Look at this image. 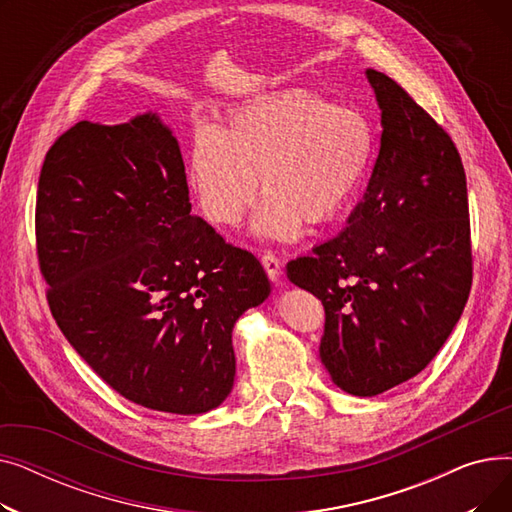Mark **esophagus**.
<instances>
[{"label":"esophagus","mask_w":512,"mask_h":512,"mask_svg":"<svg viewBox=\"0 0 512 512\" xmlns=\"http://www.w3.org/2000/svg\"><path fill=\"white\" fill-rule=\"evenodd\" d=\"M261 263H263V267H265L267 276H270V280L276 282V284H280V280H282V261H280L272 251H267V253H263Z\"/></svg>","instance_id":"esophagus-1"}]
</instances>
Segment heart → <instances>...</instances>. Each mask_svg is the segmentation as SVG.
<instances>
[{
  "mask_svg": "<svg viewBox=\"0 0 512 512\" xmlns=\"http://www.w3.org/2000/svg\"><path fill=\"white\" fill-rule=\"evenodd\" d=\"M373 145V126L357 107L282 91L240 107L222 128L197 124L188 184L205 220L220 228L238 226L261 188L255 232L292 240L303 222L328 224L351 201Z\"/></svg>",
  "mask_w": 512,
  "mask_h": 512,
  "instance_id": "1",
  "label": "heart"
}]
</instances>
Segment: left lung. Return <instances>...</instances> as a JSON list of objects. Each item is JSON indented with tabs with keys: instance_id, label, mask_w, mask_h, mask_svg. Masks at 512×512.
<instances>
[{
	"instance_id": "left-lung-1",
	"label": "left lung",
	"mask_w": 512,
	"mask_h": 512,
	"mask_svg": "<svg viewBox=\"0 0 512 512\" xmlns=\"http://www.w3.org/2000/svg\"><path fill=\"white\" fill-rule=\"evenodd\" d=\"M380 153L346 228L286 265L324 303L319 357L353 396L382 394L427 367L469 299L471 230L463 161L442 126L378 70Z\"/></svg>"
}]
</instances>
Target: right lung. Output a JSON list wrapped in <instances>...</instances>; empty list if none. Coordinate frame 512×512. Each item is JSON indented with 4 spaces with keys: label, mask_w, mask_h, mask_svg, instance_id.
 Segmentation results:
<instances>
[{
    "label": "right lung",
    "mask_w": 512,
    "mask_h": 512,
    "mask_svg": "<svg viewBox=\"0 0 512 512\" xmlns=\"http://www.w3.org/2000/svg\"><path fill=\"white\" fill-rule=\"evenodd\" d=\"M35 224L49 309L105 384L164 413L222 405L234 324L272 288L191 215L178 141L155 112L66 130L43 161Z\"/></svg>",
    "instance_id": "obj_1"
}]
</instances>
